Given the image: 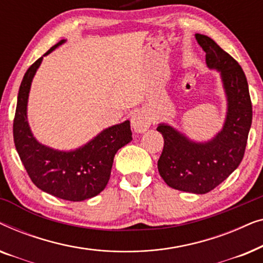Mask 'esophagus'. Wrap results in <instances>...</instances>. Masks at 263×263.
<instances>
[{
	"label": "esophagus",
	"instance_id": "34e87169",
	"mask_svg": "<svg viewBox=\"0 0 263 263\" xmlns=\"http://www.w3.org/2000/svg\"><path fill=\"white\" fill-rule=\"evenodd\" d=\"M149 115L143 110L135 111L132 116V127L136 133H143L151 127Z\"/></svg>",
	"mask_w": 263,
	"mask_h": 263
}]
</instances>
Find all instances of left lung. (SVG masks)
Here are the masks:
<instances>
[{"instance_id": "obj_1", "label": "left lung", "mask_w": 263, "mask_h": 263, "mask_svg": "<svg viewBox=\"0 0 263 263\" xmlns=\"http://www.w3.org/2000/svg\"><path fill=\"white\" fill-rule=\"evenodd\" d=\"M206 52V63L220 71L228 97V116L222 130L211 141L196 143L167 124H159L164 148L158 171L171 188L206 194L224 182L238 167L246 152L253 121V105L246 74L238 62L213 39L196 33Z\"/></svg>"}]
</instances>
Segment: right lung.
<instances>
[{"label":"right lung","instance_id":"1","mask_svg":"<svg viewBox=\"0 0 263 263\" xmlns=\"http://www.w3.org/2000/svg\"><path fill=\"white\" fill-rule=\"evenodd\" d=\"M63 42L53 45L44 56ZM42 60L43 57L28 68L21 81L13 122L15 148L31 181L43 192L74 202L91 199L103 192L109 182L115 154L132 141L130 123L125 121L112 125L87 145L71 152L41 145L28 127L26 109L32 79Z\"/></svg>","mask_w":263,"mask_h":263}]
</instances>
